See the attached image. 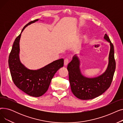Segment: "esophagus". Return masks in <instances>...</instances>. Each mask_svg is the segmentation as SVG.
I'll use <instances>...</instances> for the list:
<instances>
[{
  "instance_id": "1",
  "label": "esophagus",
  "mask_w": 123,
  "mask_h": 123,
  "mask_svg": "<svg viewBox=\"0 0 123 123\" xmlns=\"http://www.w3.org/2000/svg\"><path fill=\"white\" fill-rule=\"evenodd\" d=\"M68 63H69V59H67V58H66V59L64 60V66H67L68 65Z\"/></svg>"
}]
</instances>
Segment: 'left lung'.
<instances>
[{
    "mask_svg": "<svg viewBox=\"0 0 123 123\" xmlns=\"http://www.w3.org/2000/svg\"><path fill=\"white\" fill-rule=\"evenodd\" d=\"M104 38L110 43V50L107 68L101 75L93 78L83 75L80 69V60L77 54L68 64L67 70L71 89L77 98L83 100L94 99L104 93L111 85L116 69L114 46L106 34Z\"/></svg>",
    "mask_w": 123,
    "mask_h": 123,
    "instance_id": "1",
    "label": "left lung"
}]
</instances>
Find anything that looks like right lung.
<instances>
[{
	"label": "right lung",
	"instance_id": "right-lung-1",
	"mask_svg": "<svg viewBox=\"0 0 123 123\" xmlns=\"http://www.w3.org/2000/svg\"><path fill=\"white\" fill-rule=\"evenodd\" d=\"M39 20L37 19L32 21L23 27L21 33L15 39L8 59L10 71L14 84L26 94L35 97L41 96L46 93L55 74L64 65V59L62 58L40 69L32 70L21 62L19 42L22 32L27 26Z\"/></svg>",
	"mask_w": 123,
	"mask_h": 123
}]
</instances>
